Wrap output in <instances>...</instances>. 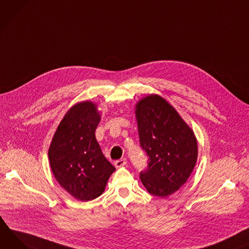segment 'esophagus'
<instances>
[{
	"label": "esophagus",
	"mask_w": 249,
	"mask_h": 249,
	"mask_svg": "<svg viewBox=\"0 0 249 249\" xmlns=\"http://www.w3.org/2000/svg\"><path fill=\"white\" fill-rule=\"evenodd\" d=\"M125 164H126V159H125V158H122V159H119V160H116V161H115V166H116L117 168L122 167V166H124Z\"/></svg>",
	"instance_id": "34e87169"
}]
</instances>
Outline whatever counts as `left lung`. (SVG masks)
Segmentation results:
<instances>
[{
  "label": "left lung",
  "mask_w": 249,
  "mask_h": 249,
  "mask_svg": "<svg viewBox=\"0 0 249 249\" xmlns=\"http://www.w3.org/2000/svg\"><path fill=\"white\" fill-rule=\"evenodd\" d=\"M135 108L141 147L148 156L141 180L151 195L167 197L187 181L195 167V134L160 96L142 99Z\"/></svg>",
  "instance_id": "obj_1"
}]
</instances>
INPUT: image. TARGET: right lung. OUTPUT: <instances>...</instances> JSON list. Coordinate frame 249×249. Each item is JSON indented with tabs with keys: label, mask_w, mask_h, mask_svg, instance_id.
<instances>
[{
	"label": "right lung",
	"mask_w": 249,
	"mask_h": 249,
	"mask_svg": "<svg viewBox=\"0 0 249 249\" xmlns=\"http://www.w3.org/2000/svg\"><path fill=\"white\" fill-rule=\"evenodd\" d=\"M100 119L93 103L75 105L58 125L48 150L54 177L80 201L99 197L116 170L104 156L96 140Z\"/></svg>",
	"instance_id": "obj_1"
}]
</instances>
